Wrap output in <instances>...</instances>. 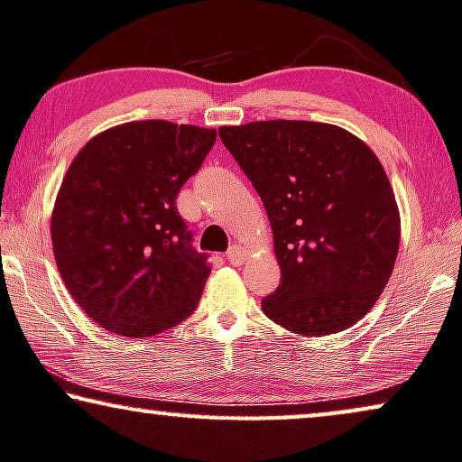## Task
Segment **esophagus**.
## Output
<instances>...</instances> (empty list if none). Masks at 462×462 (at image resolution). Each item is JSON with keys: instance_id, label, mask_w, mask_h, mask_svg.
I'll return each mask as SVG.
<instances>
[{"instance_id": "obj_1", "label": "esophagus", "mask_w": 462, "mask_h": 462, "mask_svg": "<svg viewBox=\"0 0 462 462\" xmlns=\"http://www.w3.org/2000/svg\"><path fill=\"white\" fill-rule=\"evenodd\" d=\"M226 259H228L232 265H240L246 259V254H245L243 249H240L238 245H232L230 249H228V253H226Z\"/></svg>"}]
</instances>
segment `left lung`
<instances>
[{
    "instance_id": "obj_1",
    "label": "left lung",
    "mask_w": 462,
    "mask_h": 462,
    "mask_svg": "<svg viewBox=\"0 0 462 462\" xmlns=\"http://www.w3.org/2000/svg\"><path fill=\"white\" fill-rule=\"evenodd\" d=\"M219 139L265 205L280 286L263 313L300 336L342 332L374 307L401 245L396 199L374 151L332 124L267 120Z\"/></svg>"
}]
</instances>
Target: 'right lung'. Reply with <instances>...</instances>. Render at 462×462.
<instances>
[{"label": "right lung", "instance_id": "add662e5", "mask_svg": "<svg viewBox=\"0 0 462 462\" xmlns=\"http://www.w3.org/2000/svg\"><path fill=\"white\" fill-rule=\"evenodd\" d=\"M213 128L130 122L88 141L61 182L53 254L80 309L130 338L178 326L211 273L176 209L178 192L216 144Z\"/></svg>", "mask_w": 462, "mask_h": 462}]
</instances>
